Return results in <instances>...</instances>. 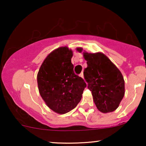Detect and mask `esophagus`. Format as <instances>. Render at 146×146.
Returning <instances> with one entry per match:
<instances>
[{
  "mask_svg": "<svg viewBox=\"0 0 146 146\" xmlns=\"http://www.w3.org/2000/svg\"><path fill=\"white\" fill-rule=\"evenodd\" d=\"M80 76L81 77V78H84V73H83V72H82V73H80Z\"/></svg>",
  "mask_w": 146,
  "mask_h": 146,
  "instance_id": "1",
  "label": "esophagus"
}]
</instances>
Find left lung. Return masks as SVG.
<instances>
[{
	"instance_id": "1",
	"label": "left lung",
	"mask_w": 146,
	"mask_h": 146,
	"mask_svg": "<svg viewBox=\"0 0 146 146\" xmlns=\"http://www.w3.org/2000/svg\"><path fill=\"white\" fill-rule=\"evenodd\" d=\"M77 50L81 52L82 48ZM84 57L87 63L84 76L92 92L95 106L102 113L114 111L124 96L123 75L103 53H84Z\"/></svg>"
}]
</instances>
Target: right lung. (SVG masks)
<instances>
[{
    "label": "right lung",
    "mask_w": 146,
    "mask_h": 146,
    "mask_svg": "<svg viewBox=\"0 0 146 146\" xmlns=\"http://www.w3.org/2000/svg\"><path fill=\"white\" fill-rule=\"evenodd\" d=\"M73 52L68 47L52 51L42 64L38 76L42 98L52 110L65 114L76 107L86 84L73 71Z\"/></svg>",
    "instance_id": "obj_1"
}]
</instances>
